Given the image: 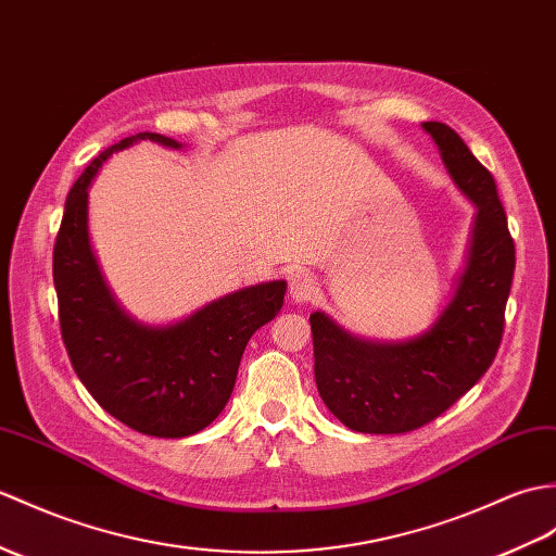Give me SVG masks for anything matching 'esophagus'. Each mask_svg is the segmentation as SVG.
Instances as JSON below:
<instances>
[{
  "instance_id": "esophagus-1",
  "label": "esophagus",
  "mask_w": 556,
  "mask_h": 556,
  "mask_svg": "<svg viewBox=\"0 0 556 556\" xmlns=\"http://www.w3.org/2000/svg\"><path fill=\"white\" fill-rule=\"evenodd\" d=\"M315 289H317V283H315L313 275H307V273H295L289 279V293H291L293 303L309 301L315 295Z\"/></svg>"
}]
</instances>
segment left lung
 <instances>
[{"label": "left lung", "instance_id": "1", "mask_svg": "<svg viewBox=\"0 0 556 556\" xmlns=\"http://www.w3.org/2000/svg\"><path fill=\"white\" fill-rule=\"evenodd\" d=\"M473 208L467 265L433 325L405 341H371L313 313L317 391L348 429L407 433L441 417L493 365L505 331L516 251L495 179L445 123H421Z\"/></svg>", "mask_w": 556, "mask_h": 556}]
</instances>
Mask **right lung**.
Here are the masks:
<instances>
[{
    "label": "right lung",
    "mask_w": 556,
    "mask_h": 556,
    "mask_svg": "<svg viewBox=\"0 0 556 556\" xmlns=\"http://www.w3.org/2000/svg\"><path fill=\"white\" fill-rule=\"evenodd\" d=\"M144 139L182 149L156 132L127 137L101 151L68 193L54 243L59 321L75 374L111 417L144 435L185 438L225 409L247 343L277 317L287 281L227 293L173 325H144L127 315L89 243L87 199L99 167Z\"/></svg>",
    "instance_id": "add662e5"
}]
</instances>
